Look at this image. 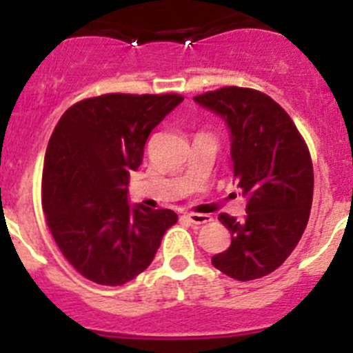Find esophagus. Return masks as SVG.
<instances>
[{
	"label": "esophagus",
	"mask_w": 353,
	"mask_h": 353,
	"mask_svg": "<svg viewBox=\"0 0 353 353\" xmlns=\"http://www.w3.org/2000/svg\"><path fill=\"white\" fill-rule=\"evenodd\" d=\"M185 219L189 221L191 224H196V226H199V224L210 223L212 217H210V215H205V214H187Z\"/></svg>",
	"instance_id": "obj_1"
}]
</instances>
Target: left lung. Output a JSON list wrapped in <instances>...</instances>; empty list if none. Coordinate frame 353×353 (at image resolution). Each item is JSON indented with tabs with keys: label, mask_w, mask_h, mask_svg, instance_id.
Masks as SVG:
<instances>
[{
	"label": "left lung",
	"mask_w": 353,
	"mask_h": 353,
	"mask_svg": "<svg viewBox=\"0 0 353 353\" xmlns=\"http://www.w3.org/2000/svg\"><path fill=\"white\" fill-rule=\"evenodd\" d=\"M194 102L226 123L233 180L248 199L244 221L219 215L232 244L212 256V265L239 281L267 276L292 254L310 219V150L285 109L256 90L228 86Z\"/></svg>",
	"instance_id": "obj_1"
}]
</instances>
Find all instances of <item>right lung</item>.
<instances>
[{"instance_id":"add662e5","label":"right lung","mask_w":353,"mask_h":353,"mask_svg":"<svg viewBox=\"0 0 353 353\" xmlns=\"http://www.w3.org/2000/svg\"><path fill=\"white\" fill-rule=\"evenodd\" d=\"M183 97L109 95L68 108L52 130L42 173V208L68 263L97 285L120 286L152 263L170 208L129 203V176L150 132Z\"/></svg>"}]
</instances>
